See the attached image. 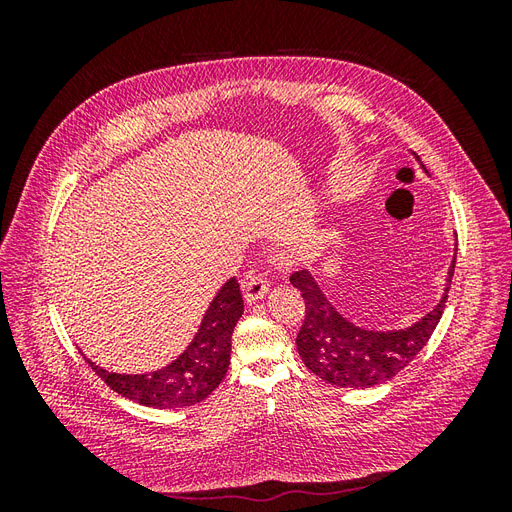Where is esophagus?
<instances>
[{
  "label": "esophagus",
  "instance_id": "obj_1",
  "mask_svg": "<svg viewBox=\"0 0 512 512\" xmlns=\"http://www.w3.org/2000/svg\"><path fill=\"white\" fill-rule=\"evenodd\" d=\"M241 288H243L245 303H256L269 292V282L262 275H252L241 284Z\"/></svg>",
  "mask_w": 512,
  "mask_h": 512
}]
</instances>
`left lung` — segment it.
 <instances>
[{
    "mask_svg": "<svg viewBox=\"0 0 512 512\" xmlns=\"http://www.w3.org/2000/svg\"><path fill=\"white\" fill-rule=\"evenodd\" d=\"M414 158L421 164L418 156ZM421 168L427 173L423 164ZM455 258L457 254L448 267L438 305L410 327L395 331H371L350 322L337 312L312 273L307 269L292 273L290 284L301 290L305 299V320L297 335V350L305 367L339 389H369L397 376L423 350L438 327L455 273Z\"/></svg>",
    "mask_w": 512,
    "mask_h": 512,
    "instance_id": "1",
    "label": "left lung"
}]
</instances>
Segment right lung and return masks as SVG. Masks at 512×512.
Masks as SVG:
<instances>
[{"instance_id": "obj_1", "label": "right lung", "mask_w": 512, "mask_h": 512, "mask_svg": "<svg viewBox=\"0 0 512 512\" xmlns=\"http://www.w3.org/2000/svg\"><path fill=\"white\" fill-rule=\"evenodd\" d=\"M243 314V299L235 277L218 290L200 322L198 333L173 363L149 374H115L85 361L111 389L136 404L160 410L194 406L209 397L224 380L230 365V339Z\"/></svg>"}]
</instances>
